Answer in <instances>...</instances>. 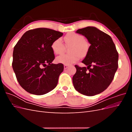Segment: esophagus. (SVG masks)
<instances>
[{"label": "esophagus", "instance_id": "34e87169", "mask_svg": "<svg viewBox=\"0 0 132 132\" xmlns=\"http://www.w3.org/2000/svg\"><path fill=\"white\" fill-rule=\"evenodd\" d=\"M68 67H69L68 65H64V69H67Z\"/></svg>", "mask_w": 132, "mask_h": 132}]
</instances>
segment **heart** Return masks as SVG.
Wrapping results in <instances>:
<instances>
[{
  "label": "heart",
  "mask_w": 132,
  "mask_h": 132,
  "mask_svg": "<svg viewBox=\"0 0 132 132\" xmlns=\"http://www.w3.org/2000/svg\"><path fill=\"white\" fill-rule=\"evenodd\" d=\"M64 40L67 45H72L70 48L71 53L63 54L56 58V61L59 63L65 65H70L85 56L89 50V44L84 39L83 36L74 32H70L66 35ZM52 50L56 54H62L65 50L64 45L62 39L59 38L54 40L51 45Z\"/></svg>",
  "instance_id": "heart-1"
}]
</instances>
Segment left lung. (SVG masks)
<instances>
[{
    "mask_svg": "<svg viewBox=\"0 0 132 132\" xmlns=\"http://www.w3.org/2000/svg\"><path fill=\"white\" fill-rule=\"evenodd\" d=\"M76 32L84 36L91 45L82 61L87 68L75 65L73 85L79 93L92 96L105 90L113 80L118 67V53L110 36L96 27L88 26Z\"/></svg>",
    "mask_w": 132,
    "mask_h": 132,
    "instance_id": "8db88e82",
    "label": "left lung"
}]
</instances>
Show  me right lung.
<instances>
[{
	"instance_id": "1",
	"label": "right lung",
	"mask_w": 132,
	"mask_h": 132,
	"mask_svg": "<svg viewBox=\"0 0 132 132\" xmlns=\"http://www.w3.org/2000/svg\"><path fill=\"white\" fill-rule=\"evenodd\" d=\"M63 34L47 28L30 30L15 46L12 66L19 84L28 93L42 95L57 86L64 66L52 63L51 45Z\"/></svg>"
}]
</instances>
